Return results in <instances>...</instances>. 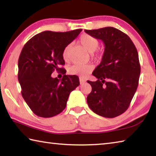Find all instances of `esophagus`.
<instances>
[{"label":"esophagus","mask_w":156,"mask_h":156,"mask_svg":"<svg viewBox=\"0 0 156 156\" xmlns=\"http://www.w3.org/2000/svg\"><path fill=\"white\" fill-rule=\"evenodd\" d=\"M79 80H80V84H83V83H85V82H86L85 79H84V78H79Z\"/></svg>","instance_id":"34e87169"}]
</instances>
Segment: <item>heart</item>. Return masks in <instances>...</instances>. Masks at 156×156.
Listing matches in <instances>:
<instances>
[{"label": "heart", "mask_w": 156, "mask_h": 156, "mask_svg": "<svg viewBox=\"0 0 156 156\" xmlns=\"http://www.w3.org/2000/svg\"><path fill=\"white\" fill-rule=\"evenodd\" d=\"M80 43L89 53H93L99 46V41L96 38L88 34H83L80 38ZM72 50V44H68L65 47L62 51V58L65 61L69 60L70 53ZM92 71V66L90 65L75 64L69 68L68 72L70 74L84 77Z\"/></svg>", "instance_id": "b5f03b06"}]
</instances>
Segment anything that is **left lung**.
<instances>
[{
    "label": "left lung",
    "mask_w": 156,
    "mask_h": 156,
    "mask_svg": "<svg viewBox=\"0 0 156 156\" xmlns=\"http://www.w3.org/2000/svg\"><path fill=\"white\" fill-rule=\"evenodd\" d=\"M84 31L105 44L101 62L92 73L98 80H87L92 88L87 104L96 114L115 118L128 109L138 88L140 74L138 51L131 38L116 28Z\"/></svg>",
    "instance_id": "8db88e82"
}]
</instances>
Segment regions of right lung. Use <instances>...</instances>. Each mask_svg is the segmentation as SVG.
I'll use <instances>...</instances> for the list:
<instances>
[{"label":"right lung","mask_w":156,"mask_h":156,"mask_svg":"<svg viewBox=\"0 0 156 156\" xmlns=\"http://www.w3.org/2000/svg\"><path fill=\"white\" fill-rule=\"evenodd\" d=\"M81 29L66 32L44 31L33 36L21 51L18 79L26 103L36 115L51 118L65 109L71 92L80 84L77 76L65 75L62 51L78 36ZM54 70L64 74L51 77Z\"/></svg>","instance_id":"obj_1"}]
</instances>
